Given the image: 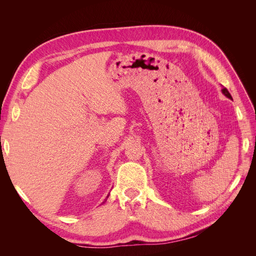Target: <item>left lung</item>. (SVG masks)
Instances as JSON below:
<instances>
[{
	"label": "left lung",
	"instance_id": "left-lung-1",
	"mask_svg": "<svg viewBox=\"0 0 256 256\" xmlns=\"http://www.w3.org/2000/svg\"><path fill=\"white\" fill-rule=\"evenodd\" d=\"M222 92H223V95H226L228 98L232 99V96H230V94L228 90L226 88H222Z\"/></svg>",
	"mask_w": 256,
	"mask_h": 256
}]
</instances>
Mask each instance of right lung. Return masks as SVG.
<instances>
[{
  "instance_id": "1",
  "label": "right lung",
  "mask_w": 256,
  "mask_h": 256,
  "mask_svg": "<svg viewBox=\"0 0 256 256\" xmlns=\"http://www.w3.org/2000/svg\"><path fill=\"white\" fill-rule=\"evenodd\" d=\"M106 198H108V196H106Z\"/></svg>"
}]
</instances>
